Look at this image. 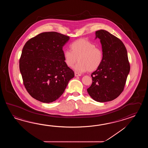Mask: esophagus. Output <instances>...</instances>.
Returning a JSON list of instances; mask_svg holds the SVG:
<instances>
[{"mask_svg": "<svg viewBox=\"0 0 148 148\" xmlns=\"http://www.w3.org/2000/svg\"><path fill=\"white\" fill-rule=\"evenodd\" d=\"M75 77H78V76H81V74L78 73H75Z\"/></svg>", "mask_w": 148, "mask_h": 148, "instance_id": "34e87169", "label": "esophagus"}]
</instances>
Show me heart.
Returning a JSON list of instances; mask_svg holds the SVG:
<instances>
[{"label":"heart","mask_w":148,"mask_h":148,"mask_svg":"<svg viewBox=\"0 0 148 148\" xmlns=\"http://www.w3.org/2000/svg\"><path fill=\"white\" fill-rule=\"evenodd\" d=\"M70 50L63 52L64 61L67 66H73V70L78 73L94 71L101 66L103 61V52L96 45L85 38L79 39L70 45Z\"/></svg>","instance_id":"b5f03b06"}]
</instances>
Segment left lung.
I'll list each match as a JSON object with an SVG mask.
<instances>
[{"label":"left lung","mask_w":148,"mask_h":148,"mask_svg":"<svg viewBox=\"0 0 148 148\" xmlns=\"http://www.w3.org/2000/svg\"><path fill=\"white\" fill-rule=\"evenodd\" d=\"M103 52L101 66L91 73L92 83L87 92L94 101L106 102L116 98L123 91L130 70L127 50L123 42L108 32H96Z\"/></svg>","instance_id":"left-lung-1"}]
</instances>
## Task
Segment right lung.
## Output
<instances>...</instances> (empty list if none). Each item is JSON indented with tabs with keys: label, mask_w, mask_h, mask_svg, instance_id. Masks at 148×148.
<instances>
[{
	"label": "right lung",
	"mask_w": 148,
	"mask_h": 148,
	"mask_svg": "<svg viewBox=\"0 0 148 148\" xmlns=\"http://www.w3.org/2000/svg\"><path fill=\"white\" fill-rule=\"evenodd\" d=\"M69 39V36L49 32L25 43L19 70L25 88L35 99L46 103L56 101L74 77V72L64 62L62 50Z\"/></svg>",
	"instance_id": "right-lung-1"
}]
</instances>
